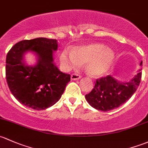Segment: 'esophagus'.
Segmentation results:
<instances>
[{
	"mask_svg": "<svg viewBox=\"0 0 148 148\" xmlns=\"http://www.w3.org/2000/svg\"><path fill=\"white\" fill-rule=\"evenodd\" d=\"M81 78H82V77L77 74H72L71 75V80H78V79H80Z\"/></svg>",
	"mask_w": 148,
	"mask_h": 148,
	"instance_id": "34e87169",
	"label": "esophagus"
}]
</instances>
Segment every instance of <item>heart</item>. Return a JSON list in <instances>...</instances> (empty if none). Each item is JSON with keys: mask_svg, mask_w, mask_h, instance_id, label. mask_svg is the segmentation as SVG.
I'll use <instances>...</instances> for the list:
<instances>
[{"mask_svg": "<svg viewBox=\"0 0 148 148\" xmlns=\"http://www.w3.org/2000/svg\"><path fill=\"white\" fill-rule=\"evenodd\" d=\"M114 57L111 48L101 43H91L77 47L71 52L64 49L60 54V60L66 71L79 69L82 64L86 63L87 74L92 77H100L109 70Z\"/></svg>", "mask_w": 148, "mask_h": 148, "instance_id": "b5f03b06", "label": "heart"}]
</instances>
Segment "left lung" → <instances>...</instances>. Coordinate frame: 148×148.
<instances>
[{"label":"left lung","instance_id":"8db88e82","mask_svg":"<svg viewBox=\"0 0 148 148\" xmlns=\"http://www.w3.org/2000/svg\"><path fill=\"white\" fill-rule=\"evenodd\" d=\"M143 66V62L140 63ZM142 69L129 82H121L111 75L96 80L94 88L85 99L96 110L108 111L126 102L136 91L142 77Z\"/></svg>","mask_w":148,"mask_h":148}]
</instances>
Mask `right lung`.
<instances>
[{
    "mask_svg": "<svg viewBox=\"0 0 148 148\" xmlns=\"http://www.w3.org/2000/svg\"><path fill=\"white\" fill-rule=\"evenodd\" d=\"M57 40L38 37L15 44L7 54L5 76L14 97L21 103L35 110L52 106L63 94L70 75L62 73L54 63ZM34 53L36 64L29 66L24 54Z\"/></svg>",
    "mask_w": 148,
    "mask_h": 148,
    "instance_id": "add662e5",
    "label": "right lung"
}]
</instances>
